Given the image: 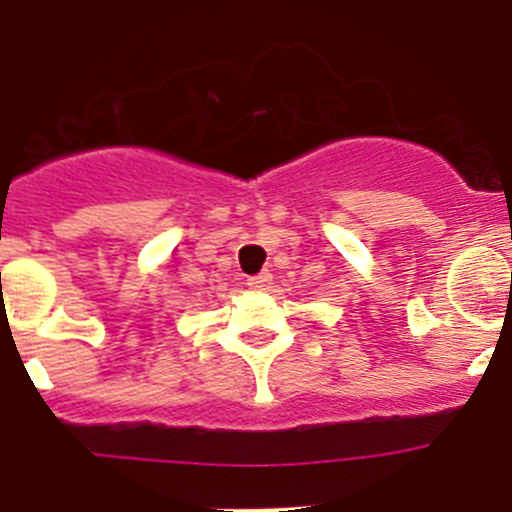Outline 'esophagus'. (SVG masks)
Returning a JSON list of instances; mask_svg holds the SVG:
<instances>
[{
  "instance_id": "34e87169",
  "label": "esophagus",
  "mask_w": 512,
  "mask_h": 512,
  "mask_svg": "<svg viewBox=\"0 0 512 512\" xmlns=\"http://www.w3.org/2000/svg\"><path fill=\"white\" fill-rule=\"evenodd\" d=\"M269 284H271L269 271H261V274H256L248 279V287H251L253 292H264V289H269Z\"/></svg>"
}]
</instances>
